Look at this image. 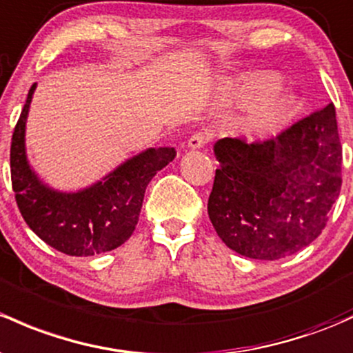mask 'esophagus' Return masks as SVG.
Segmentation results:
<instances>
[{
  "instance_id": "1",
  "label": "esophagus",
  "mask_w": 353,
  "mask_h": 353,
  "mask_svg": "<svg viewBox=\"0 0 353 353\" xmlns=\"http://www.w3.org/2000/svg\"><path fill=\"white\" fill-rule=\"evenodd\" d=\"M211 140V133L210 132H196L194 135L191 137V139H189V142H188V145H189V148H192V150H194V148H203L206 145L208 142H210Z\"/></svg>"
}]
</instances>
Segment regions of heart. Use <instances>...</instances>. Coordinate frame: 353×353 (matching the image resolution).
<instances>
[{
	"label": "heart",
	"instance_id": "1",
	"mask_svg": "<svg viewBox=\"0 0 353 353\" xmlns=\"http://www.w3.org/2000/svg\"><path fill=\"white\" fill-rule=\"evenodd\" d=\"M274 79L265 76L252 77L248 83H245L242 89L243 96L247 99L261 94L255 99L245 117L243 125L248 133L254 135H265L274 132L277 127L284 123L292 113V103L288 96L281 94L276 89H272Z\"/></svg>",
	"mask_w": 353,
	"mask_h": 353
}]
</instances>
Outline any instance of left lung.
Instances as JSON below:
<instances>
[{"label":"left lung","instance_id":"left-lung-1","mask_svg":"<svg viewBox=\"0 0 353 353\" xmlns=\"http://www.w3.org/2000/svg\"><path fill=\"white\" fill-rule=\"evenodd\" d=\"M214 155L220 169L208 214L226 247L245 257L277 261L318 239L342 189L333 103L272 139L218 140Z\"/></svg>","mask_w":353,"mask_h":353}]
</instances>
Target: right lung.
<instances>
[{
    "label": "right lung",
    "mask_w": 353,
    "mask_h": 353,
    "mask_svg": "<svg viewBox=\"0 0 353 353\" xmlns=\"http://www.w3.org/2000/svg\"><path fill=\"white\" fill-rule=\"evenodd\" d=\"M35 88H30L11 137V184L21 216L37 236L65 255L89 257L120 247L139 223L147 184L176 157V150L148 148L94 186L77 192L54 191L30 169L25 154V123Z\"/></svg>",
    "instance_id": "obj_1"
}]
</instances>
